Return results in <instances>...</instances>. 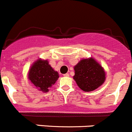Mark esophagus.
<instances>
[{
  "instance_id": "esophagus-1",
  "label": "esophagus",
  "mask_w": 132,
  "mask_h": 132,
  "mask_svg": "<svg viewBox=\"0 0 132 132\" xmlns=\"http://www.w3.org/2000/svg\"><path fill=\"white\" fill-rule=\"evenodd\" d=\"M64 77H69V73H65V74L63 75Z\"/></svg>"
}]
</instances>
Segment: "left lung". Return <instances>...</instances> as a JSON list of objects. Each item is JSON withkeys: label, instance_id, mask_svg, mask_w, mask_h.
Returning <instances> with one entry per match:
<instances>
[{"label": "left lung", "instance_id": "8db88e82", "mask_svg": "<svg viewBox=\"0 0 132 132\" xmlns=\"http://www.w3.org/2000/svg\"><path fill=\"white\" fill-rule=\"evenodd\" d=\"M74 69L75 75L73 78L79 88L84 92L95 90L105 80L103 69L93 58L81 60Z\"/></svg>", "mask_w": 132, "mask_h": 132}]
</instances>
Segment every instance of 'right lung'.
<instances>
[{
  "mask_svg": "<svg viewBox=\"0 0 132 132\" xmlns=\"http://www.w3.org/2000/svg\"><path fill=\"white\" fill-rule=\"evenodd\" d=\"M58 78V72L52 68L47 60H38L32 65L29 72L31 82L44 92H48V88L55 84Z\"/></svg>",
  "mask_w": 132,
  "mask_h": 132,
  "instance_id": "add662e5",
  "label": "right lung"
}]
</instances>
